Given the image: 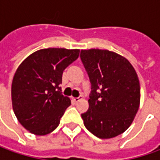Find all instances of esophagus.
<instances>
[{
  "label": "esophagus",
  "instance_id": "obj_1",
  "mask_svg": "<svg viewBox=\"0 0 160 160\" xmlns=\"http://www.w3.org/2000/svg\"><path fill=\"white\" fill-rule=\"evenodd\" d=\"M82 98H83V96H79V97H77V98H73V102H75V103H77Z\"/></svg>",
  "mask_w": 160,
  "mask_h": 160
}]
</instances>
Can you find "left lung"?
Returning <instances> with one entry per match:
<instances>
[{"instance_id": "1", "label": "left lung", "mask_w": 160, "mask_h": 160, "mask_svg": "<svg viewBox=\"0 0 160 160\" xmlns=\"http://www.w3.org/2000/svg\"><path fill=\"white\" fill-rule=\"evenodd\" d=\"M80 58L92 84L89 109L81 115L84 126L98 138L116 137L138 111V76L125 57L108 50H82Z\"/></svg>"}]
</instances>
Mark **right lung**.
I'll use <instances>...</instances> for the list:
<instances>
[{
    "label": "right lung",
    "instance_id": "1",
    "mask_svg": "<svg viewBox=\"0 0 160 160\" xmlns=\"http://www.w3.org/2000/svg\"><path fill=\"white\" fill-rule=\"evenodd\" d=\"M80 50L42 49L23 60L11 84L12 108L18 122L35 135L55 130L70 99L61 94L62 74Z\"/></svg>",
    "mask_w": 160,
    "mask_h": 160
}]
</instances>
